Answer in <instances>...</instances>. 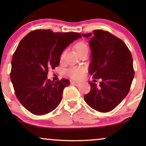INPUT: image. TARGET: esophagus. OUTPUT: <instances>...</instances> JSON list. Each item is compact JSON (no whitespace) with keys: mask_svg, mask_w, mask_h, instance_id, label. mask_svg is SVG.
<instances>
[{"mask_svg":"<svg viewBox=\"0 0 146 146\" xmlns=\"http://www.w3.org/2000/svg\"><path fill=\"white\" fill-rule=\"evenodd\" d=\"M80 84V82H76V81H71V84L72 85H75V86H79Z\"/></svg>","mask_w":146,"mask_h":146,"instance_id":"obj_1","label":"esophagus"}]
</instances>
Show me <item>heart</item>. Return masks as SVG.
Listing matches in <instances>:
<instances>
[{
    "label": "heart",
    "mask_w": 146,
    "mask_h": 146,
    "mask_svg": "<svg viewBox=\"0 0 146 146\" xmlns=\"http://www.w3.org/2000/svg\"><path fill=\"white\" fill-rule=\"evenodd\" d=\"M75 50L77 52L78 54L84 51L88 50V46L86 43L83 42H78L75 45ZM64 52L62 54L60 59L62 60L64 58ZM86 72V69L82 67H75L72 68L68 71V74L73 79H80L84 76V74Z\"/></svg>",
    "instance_id": "1"
}]
</instances>
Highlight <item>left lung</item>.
Returning a JSON list of instances; mask_svg holds the SVG:
<instances>
[{
	"label": "left lung",
	"instance_id": "obj_1",
	"mask_svg": "<svg viewBox=\"0 0 146 146\" xmlns=\"http://www.w3.org/2000/svg\"><path fill=\"white\" fill-rule=\"evenodd\" d=\"M82 36L90 38L89 72L94 78L102 79L99 86L89 82L90 92L84 98L95 110L108 112L121 103L130 89L134 77L131 54L121 39L109 32L96 30Z\"/></svg>",
	"mask_w": 146,
	"mask_h": 146
}]
</instances>
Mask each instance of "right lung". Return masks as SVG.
Returning <instances> with one entry per match:
<instances>
[{
	"instance_id": "right-lung-1",
	"label": "right lung",
	"mask_w": 146,
	"mask_h": 146,
	"mask_svg": "<svg viewBox=\"0 0 146 146\" xmlns=\"http://www.w3.org/2000/svg\"><path fill=\"white\" fill-rule=\"evenodd\" d=\"M81 37L77 33L36 30L20 42L12 58L11 80L16 96L30 112L44 115L60 104L70 81L54 83L47 79L48 72L59 65L64 50Z\"/></svg>"
}]
</instances>
